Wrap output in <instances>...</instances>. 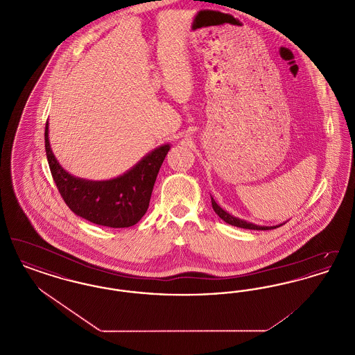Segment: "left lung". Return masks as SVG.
I'll return each mask as SVG.
<instances>
[{
    "label": "left lung",
    "mask_w": 355,
    "mask_h": 355,
    "mask_svg": "<svg viewBox=\"0 0 355 355\" xmlns=\"http://www.w3.org/2000/svg\"><path fill=\"white\" fill-rule=\"evenodd\" d=\"M211 206L214 209V211L218 214L220 220H225L226 223L232 225V226H236V227H242V229H250V230H271V229H275V227H279L282 226L284 223H279V225H275V226H262V225H255L253 222H249V220H241L238 217H234L232 214H229L227 211H225L222 207H220L218 203L214 201V198L211 197Z\"/></svg>",
    "instance_id": "8db88e82"
}]
</instances>
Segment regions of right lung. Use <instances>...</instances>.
Listing matches in <instances>:
<instances>
[{
  "label": "right lung",
  "instance_id": "obj_1",
  "mask_svg": "<svg viewBox=\"0 0 355 355\" xmlns=\"http://www.w3.org/2000/svg\"><path fill=\"white\" fill-rule=\"evenodd\" d=\"M45 150L51 177L69 209L96 225L117 229L133 226L148 211L153 186L170 144L148 153L119 177L102 181L76 177L61 166L51 150L49 122L45 126Z\"/></svg>",
  "mask_w": 355,
  "mask_h": 355
}]
</instances>
